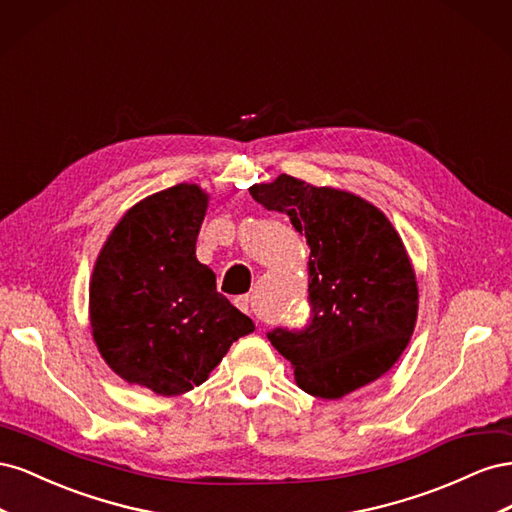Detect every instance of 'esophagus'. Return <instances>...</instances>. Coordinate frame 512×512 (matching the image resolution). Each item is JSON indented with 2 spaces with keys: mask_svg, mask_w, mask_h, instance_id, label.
<instances>
[{
  "mask_svg": "<svg viewBox=\"0 0 512 512\" xmlns=\"http://www.w3.org/2000/svg\"><path fill=\"white\" fill-rule=\"evenodd\" d=\"M235 305L241 309L243 314H250V294H241L235 299Z\"/></svg>",
  "mask_w": 512,
  "mask_h": 512,
  "instance_id": "34e87169",
  "label": "esophagus"
}]
</instances>
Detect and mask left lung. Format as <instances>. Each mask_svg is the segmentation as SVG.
Segmentation results:
<instances>
[{
    "instance_id": "left-lung-1",
    "label": "left lung",
    "mask_w": 512,
    "mask_h": 512,
    "mask_svg": "<svg viewBox=\"0 0 512 512\" xmlns=\"http://www.w3.org/2000/svg\"><path fill=\"white\" fill-rule=\"evenodd\" d=\"M309 245V320L269 342L309 395L339 399L378 380L406 350L418 312L412 262L386 215L361 196L280 175L250 188Z\"/></svg>"
}]
</instances>
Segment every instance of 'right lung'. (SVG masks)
I'll return each mask as SVG.
<instances>
[{"label": "right lung", "mask_w": 512, "mask_h": 512, "mask_svg": "<svg viewBox=\"0 0 512 512\" xmlns=\"http://www.w3.org/2000/svg\"><path fill=\"white\" fill-rule=\"evenodd\" d=\"M209 196L194 183L147 196L106 239L89 286L94 342L117 376L158 395L203 384L254 322L196 258Z\"/></svg>", "instance_id": "right-lung-1"}]
</instances>
